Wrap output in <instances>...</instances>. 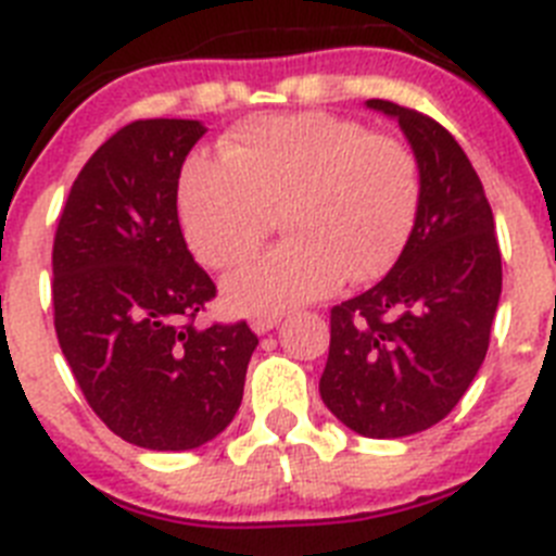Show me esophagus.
<instances>
[{"label":"esophagus","mask_w":556,"mask_h":556,"mask_svg":"<svg viewBox=\"0 0 556 556\" xmlns=\"http://www.w3.org/2000/svg\"><path fill=\"white\" fill-rule=\"evenodd\" d=\"M278 323H281V317H278V314H258V317H253L250 328H253L255 333H267V331H273Z\"/></svg>","instance_id":"34e87169"}]
</instances>
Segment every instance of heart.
<instances>
[{
	"mask_svg": "<svg viewBox=\"0 0 556 556\" xmlns=\"http://www.w3.org/2000/svg\"><path fill=\"white\" fill-rule=\"evenodd\" d=\"M420 203L409 147L328 113L258 116L219 141V164L180 175L186 242L205 267H233L275 228L287 242L230 273V308L278 314L342 283L381 278L404 250Z\"/></svg>",
	"mask_w": 556,
	"mask_h": 556,
	"instance_id": "1",
	"label": "heart"
}]
</instances>
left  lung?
I'll use <instances>...</instances> for the list:
<instances>
[{
    "label": "left lung",
    "mask_w": 556,
    "mask_h": 556,
    "mask_svg": "<svg viewBox=\"0 0 556 556\" xmlns=\"http://www.w3.org/2000/svg\"><path fill=\"white\" fill-rule=\"evenodd\" d=\"M420 169L415 228L395 267L331 308L323 404L362 437L395 440L440 424L488 356L501 298L493 208L465 150L426 113L387 100Z\"/></svg>",
    "instance_id": "left-lung-1"
}]
</instances>
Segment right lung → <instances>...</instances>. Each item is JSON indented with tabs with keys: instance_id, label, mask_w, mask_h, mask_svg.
Instances as JSON below:
<instances>
[{
	"instance_id": "1",
	"label": "right lung",
	"mask_w": 556,
	"mask_h": 556,
	"mask_svg": "<svg viewBox=\"0 0 556 556\" xmlns=\"http://www.w3.org/2000/svg\"><path fill=\"white\" fill-rule=\"evenodd\" d=\"M205 127L139 119L86 161L52 248L55 331L102 424L150 451L214 440L242 404L258 337L244 320L200 328L217 287L191 258L178 180Z\"/></svg>"
}]
</instances>
